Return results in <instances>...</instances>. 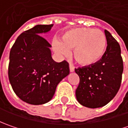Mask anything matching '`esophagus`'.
<instances>
[{"instance_id":"1","label":"esophagus","mask_w":128,"mask_h":128,"mask_svg":"<svg viewBox=\"0 0 128 128\" xmlns=\"http://www.w3.org/2000/svg\"><path fill=\"white\" fill-rule=\"evenodd\" d=\"M69 68H70V72H74V70H75V68H74V67L72 66H71V65H70Z\"/></svg>"}]
</instances>
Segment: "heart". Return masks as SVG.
<instances>
[{"instance_id": "1", "label": "heart", "mask_w": 128, "mask_h": 128, "mask_svg": "<svg viewBox=\"0 0 128 128\" xmlns=\"http://www.w3.org/2000/svg\"><path fill=\"white\" fill-rule=\"evenodd\" d=\"M106 38L99 29L76 28L67 31L61 41H54L53 49L60 56H68L73 50V56L82 66L96 64L103 57L106 50Z\"/></svg>"}]
</instances>
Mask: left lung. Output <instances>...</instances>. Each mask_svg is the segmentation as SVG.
I'll use <instances>...</instances> for the list:
<instances>
[{
    "label": "left lung",
    "mask_w": 128,
    "mask_h": 128,
    "mask_svg": "<svg viewBox=\"0 0 128 128\" xmlns=\"http://www.w3.org/2000/svg\"><path fill=\"white\" fill-rule=\"evenodd\" d=\"M105 34L108 46L100 60L93 66L75 70L80 78L76 90L77 100L90 108L107 105L116 96L122 81L123 62L120 46L107 30Z\"/></svg>",
    "instance_id": "obj_1"
}]
</instances>
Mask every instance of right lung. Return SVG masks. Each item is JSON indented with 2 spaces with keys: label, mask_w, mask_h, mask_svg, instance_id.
I'll list each match as a JSON object with an SVG mask.
<instances>
[{
  "label": "right lung",
  "mask_w": 128,
  "mask_h": 128,
  "mask_svg": "<svg viewBox=\"0 0 128 128\" xmlns=\"http://www.w3.org/2000/svg\"><path fill=\"white\" fill-rule=\"evenodd\" d=\"M52 26L37 25L23 32L10 52L9 81L16 96L28 104L49 102L58 83L70 73L68 62L53 60L51 46L40 36Z\"/></svg>",
  "instance_id": "obj_1"
}]
</instances>
